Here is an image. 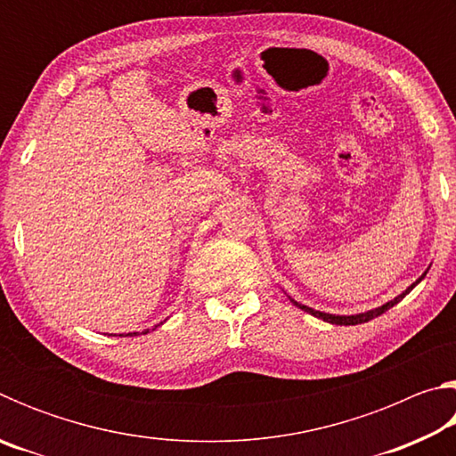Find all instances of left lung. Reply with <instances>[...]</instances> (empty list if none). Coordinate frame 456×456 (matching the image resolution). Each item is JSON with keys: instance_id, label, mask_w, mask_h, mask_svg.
<instances>
[{"instance_id": "1", "label": "left lung", "mask_w": 456, "mask_h": 456, "mask_svg": "<svg viewBox=\"0 0 456 456\" xmlns=\"http://www.w3.org/2000/svg\"><path fill=\"white\" fill-rule=\"evenodd\" d=\"M424 275H427V272H424L419 280H416L411 288H406V291H403L400 293V296H396L395 299H390V302H386L384 305H380V307H374V310H370V312H364V314H356V315H334V314H323V312H318V310H312V307H307V305H302V304H297V302H293V305H297L299 310H304V312H307V314H312V315H315V318H320V320H323V322H330V323H336V326H356V323H364V322H370V320H374V318H378V315H382L384 312H388L390 307H395L400 299L403 297H406L408 293H411L416 285H419L422 280H424Z\"/></svg>"}]
</instances>
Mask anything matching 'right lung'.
Segmentation results:
<instances>
[{"label": "right lung", "mask_w": 456, "mask_h": 456, "mask_svg": "<svg viewBox=\"0 0 456 456\" xmlns=\"http://www.w3.org/2000/svg\"><path fill=\"white\" fill-rule=\"evenodd\" d=\"M146 331H149V330H144L142 334H146ZM120 336H138V331H130V334H120Z\"/></svg>", "instance_id": "right-lung-1"}]
</instances>
